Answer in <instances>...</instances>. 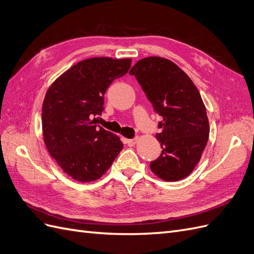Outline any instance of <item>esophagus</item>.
I'll list each match as a JSON object with an SVG mask.
<instances>
[{"label":"esophagus","instance_id":"esophagus-1","mask_svg":"<svg viewBox=\"0 0 254 254\" xmlns=\"http://www.w3.org/2000/svg\"><path fill=\"white\" fill-rule=\"evenodd\" d=\"M125 142L128 146H133L137 142V137H134V139H127L125 140Z\"/></svg>","mask_w":254,"mask_h":254}]
</instances>
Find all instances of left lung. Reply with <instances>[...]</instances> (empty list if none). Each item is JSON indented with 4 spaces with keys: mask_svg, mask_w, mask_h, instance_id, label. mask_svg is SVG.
Masks as SVG:
<instances>
[{
    "mask_svg": "<svg viewBox=\"0 0 254 254\" xmlns=\"http://www.w3.org/2000/svg\"><path fill=\"white\" fill-rule=\"evenodd\" d=\"M129 74L135 76L162 118L158 124L161 132L156 134L162 151L150 162V170L165 181L186 178L200 160L210 133L200 93L189 76L165 58L141 59Z\"/></svg>",
    "mask_w": 254,
    "mask_h": 254,
    "instance_id": "1",
    "label": "left lung"
}]
</instances>
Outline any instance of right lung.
I'll list each match as a JSON object with an SVG mask.
<instances>
[{
  "mask_svg": "<svg viewBox=\"0 0 254 254\" xmlns=\"http://www.w3.org/2000/svg\"><path fill=\"white\" fill-rule=\"evenodd\" d=\"M131 59L95 57L68 68L49 88L42 105L44 143L66 175L80 182L101 178L123 149L118 135L95 124L104 95Z\"/></svg>",
  "mask_w": 254,
  "mask_h": 254,
  "instance_id": "add662e5",
  "label": "right lung"
}]
</instances>
